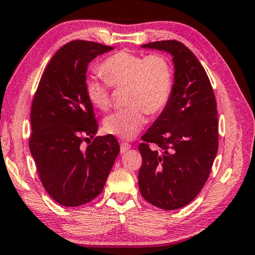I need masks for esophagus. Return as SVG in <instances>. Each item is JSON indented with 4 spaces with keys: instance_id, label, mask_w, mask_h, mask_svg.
<instances>
[{
    "instance_id": "esophagus-1",
    "label": "esophagus",
    "mask_w": 255,
    "mask_h": 255,
    "mask_svg": "<svg viewBox=\"0 0 255 255\" xmlns=\"http://www.w3.org/2000/svg\"><path fill=\"white\" fill-rule=\"evenodd\" d=\"M130 149H131V144H128V142H122V143H121V153H125Z\"/></svg>"
}]
</instances>
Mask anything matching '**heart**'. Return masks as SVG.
<instances>
[{
    "label": "heart",
    "mask_w": 255,
    "mask_h": 255,
    "mask_svg": "<svg viewBox=\"0 0 255 255\" xmlns=\"http://www.w3.org/2000/svg\"><path fill=\"white\" fill-rule=\"evenodd\" d=\"M101 73L109 83L95 76L85 80V93L96 109L105 112L111 106L110 86H127L124 103L128 105L104 120L107 133L123 140H133L146 123V113L157 115L166 109L173 88L170 62L163 55L144 56L122 50L102 62Z\"/></svg>",
    "instance_id": "obj_1"
}]
</instances>
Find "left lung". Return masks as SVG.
<instances>
[{"mask_svg": "<svg viewBox=\"0 0 255 255\" xmlns=\"http://www.w3.org/2000/svg\"><path fill=\"white\" fill-rule=\"evenodd\" d=\"M141 48L169 53L175 74L170 101L139 145V189L153 206L173 211L189 204L208 179L218 149L216 100L204 67L184 43L164 40Z\"/></svg>", "mask_w": 255, "mask_h": 255, "instance_id": "obj_1", "label": "left lung"}]
</instances>
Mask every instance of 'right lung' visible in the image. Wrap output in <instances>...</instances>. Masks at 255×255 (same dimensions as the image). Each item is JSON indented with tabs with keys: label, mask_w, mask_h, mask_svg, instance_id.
Returning a JSON list of instances; mask_svg holds the SVG:
<instances>
[{
	"label": "right lung",
	"mask_w": 255,
	"mask_h": 255,
	"mask_svg": "<svg viewBox=\"0 0 255 255\" xmlns=\"http://www.w3.org/2000/svg\"><path fill=\"white\" fill-rule=\"evenodd\" d=\"M104 44L75 40L51 58L31 107L30 152L44 189L58 204L77 207L96 198L120 152L109 134L94 137L98 124L85 93L88 64L113 50Z\"/></svg>",
	"instance_id": "add662e5"
}]
</instances>
